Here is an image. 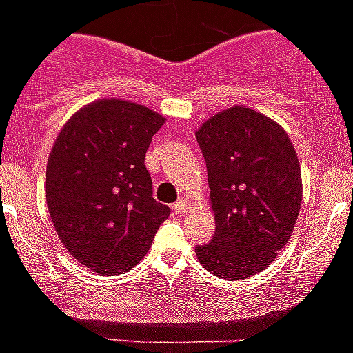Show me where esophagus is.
Here are the masks:
<instances>
[{
  "label": "esophagus",
  "mask_w": 353,
  "mask_h": 353,
  "mask_svg": "<svg viewBox=\"0 0 353 353\" xmlns=\"http://www.w3.org/2000/svg\"><path fill=\"white\" fill-rule=\"evenodd\" d=\"M172 210H174V212H176V213L186 212V210H188V199H186V198L177 199V201L172 205Z\"/></svg>",
  "instance_id": "esophagus-1"
}]
</instances>
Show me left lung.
Masks as SVG:
<instances>
[{"label": "left lung", "instance_id": "left-lung-1", "mask_svg": "<svg viewBox=\"0 0 353 353\" xmlns=\"http://www.w3.org/2000/svg\"><path fill=\"white\" fill-rule=\"evenodd\" d=\"M196 140L216 225L196 248L199 263L223 280L258 275L290 239L301 210L294 145L275 121L243 105L210 117Z\"/></svg>", "mask_w": 353, "mask_h": 353}]
</instances>
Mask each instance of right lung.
I'll return each mask as SVG.
<instances>
[{
    "mask_svg": "<svg viewBox=\"0 0 353 353\" xmlns=\"http://www.w3.org/2000/svg\"><path fill=\"white\" fill-rule=\"evenodd\" d=\"M165 117L104 99L73 114L46 170V201L66 251L104 275L138 265L169 206L155 201L145 155Z\"/></svg>",
    "mask_w": 353,
    "mask_h": 353,
    "instance_id": "right-lung-1",
    "label": "right lung"
}]
</instances>
